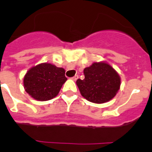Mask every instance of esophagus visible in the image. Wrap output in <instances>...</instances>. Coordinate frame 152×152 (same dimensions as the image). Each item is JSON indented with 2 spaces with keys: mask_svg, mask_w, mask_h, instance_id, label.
<instances>
[{
  "mask_svg": "<svg viewBox=\"0 0 152 152\" xmlns=\"http://www.w3.org/2000/svg\"><path fill=\"white\" fill-rule=\"evenodd\" d=\"M77 78H78V75H75L73 77H72V79L73 80H76Z\"/></svg>",
  "mask_w": 152,
  "mask_h": 152,
  "instance_id": "obj_1",
  "label": "esophagus"
}]
</instances>
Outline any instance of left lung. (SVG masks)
<instances>
[{
	"mask_svg": "<svg viewBox=\"0 0 152 152\" xmlns=\"http://www.w3.org/2000/svg\"><path fill=\"white\" fill-rule=\"evenodd\" d=\"M84 79L76 81L80 94L88 101L103 103L112 100L120 88L119 74L105 61L94 62L84 69Z\"/></svg>",
	"mask_w": 152,
	"mask_h": 152,
	"instance_id": "1",
	"label": "left lung"
}]
</instances>
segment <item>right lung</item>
<instances>
[{"label":"right lung","mask_w":152,"mask_h":152,"mask_svg":"<svg viewBox=\"0 0 152 152\" xmlns=\"http://www.w3.org/2000/svg\"><path fill=\"white\" fill-rule=\"evenodd\" d=\"M65 71L50 63H41L29 69L23 78L24 89L39 101L56 97L67 80Z\"/></svg>","instance_id":"obj_1"}]
</instances>
